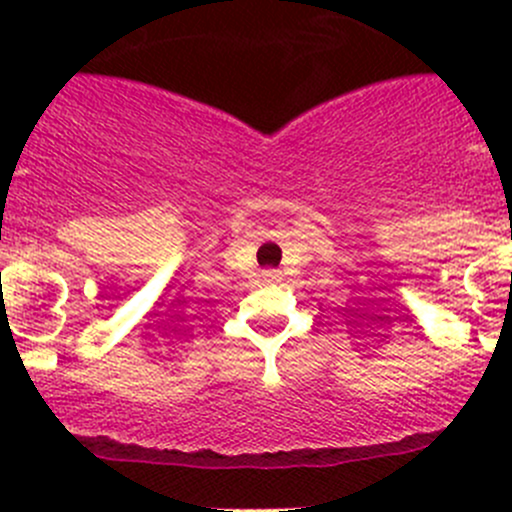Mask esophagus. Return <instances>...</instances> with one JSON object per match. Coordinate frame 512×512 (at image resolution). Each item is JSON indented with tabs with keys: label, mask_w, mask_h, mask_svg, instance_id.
<instances>
[{
	"label": "esophagus",
	"mask_w": 512,
	"mask_h": 512,
	"mask_svg": "<svg viewBox=\"0 0 512 512\" xmlns=\"http://www.w3.org/2000/svg\"><path fill=\"white\" fill-rule=\"evenodd\" d=\"M262 280H265V282H275V280H277V272H275V270L262 272Z\"/></svg>",
	"instance_id": "34e87169"
}]
</instances>
